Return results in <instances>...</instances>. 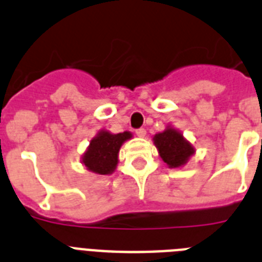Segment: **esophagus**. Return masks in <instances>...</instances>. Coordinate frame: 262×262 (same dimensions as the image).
<instances>
[{
    "label": "esophagus",
    "instance_id": "esophagus-1",
    "mask_svg": "<svg viewBox=\"0 0 262 262\" xmlns=\"http://www.w3.org/2000/svg\"><path fill=\"white\" fill-rule=\"evenodd\" d=\"M145 134H147V131H145L144 128H139V129H136V135H138L139 138H144Z\"/></svg>",
    "mask_w": 262,
    "mask_h": 262
}]
</instances>
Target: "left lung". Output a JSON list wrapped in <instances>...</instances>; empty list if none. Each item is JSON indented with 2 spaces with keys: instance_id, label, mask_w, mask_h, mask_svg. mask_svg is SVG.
<instances>
[{
  "instance_id": "8db88e82",
  "label": "left lung",
  "mask_w": 262,
  "mask_h": 262,
  "mask_svg": "<svg viewBox=\"0 0 262 262\" xmlns=\"http://www.w3.org/2000/svg\"><path fill=\"white\" fill-rule=\"evenodd\" d=\"M154 144L159 151V156L169 168L184 166L195 154L193 144L184 138L181 131L172 126H166L163 133L156 134Z\"/></svg>"
}]
</instances>
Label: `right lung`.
Listing matches in <instances>:
<instances>
[{"label": "right lung", "mask_w": 262, "mask_h": 262, "mask_svg": "<svg viewBox=\"0 0 262 262\" xmlns=\"http://www.w3.org/2000/svg\"><path fill=\"white\" fill-rule=\"evenodd\" d=\"M133 138L129 131L111 134L101 129L89 143V147L81 156V164L96 174L107 176L115 172L118 165L119 149L124 142Z\"/></svg>", "instance_id": "add662e5"}]
</instances>
